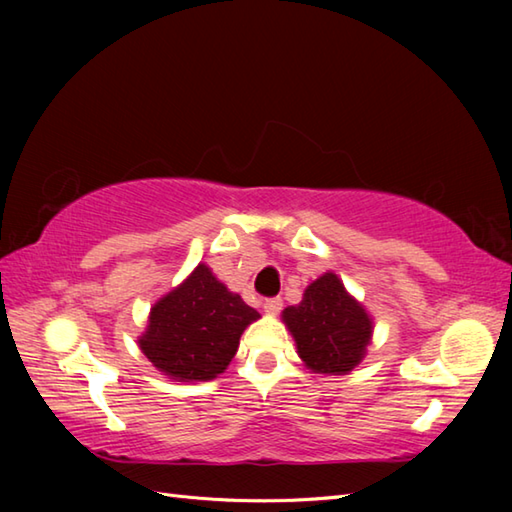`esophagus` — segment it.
<instances>
[{"instance_id":"34e87169","label":"esophagus","mask_w":512,"mask_h":512,"mask_svg":"<svg viewBox=\"0 0 512 512\" xmlns=\"http://www.w3.org/2000/svg\"><path fill=\"white\" fill-rule=\"evenodd\" d=\"M281 306H284V301H281V297H268L264 301V310L268 314H277L281 310Z\"/></svg>"}]
</instances>
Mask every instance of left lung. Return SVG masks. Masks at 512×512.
Listing matches in <instances>:
<instances>
[{
	"instance_id": "obj_1",
	"label": "left lung",
	"mask_w": 512,
	"mask_h": 512,
	"mask_svg": "<svg viewBox=\"0 0 512 512\" xmlns=\"http://www.w3.org/2000/svg\"><path fill=\"white\" fill-rule=\"evenodd\" d=\"M299 356L317 374H347L365 356L372 321L347 295L339 277L325 273L303 292L299 306L284 310Z\"/></svg>"
}]
</instances>
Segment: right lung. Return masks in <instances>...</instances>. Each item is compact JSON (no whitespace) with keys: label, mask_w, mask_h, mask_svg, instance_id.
<instances>
[{"label":"right lung","mask_w":512,"mask_h":512,"mask_svg":"<svg viewBox=\"0 0 512 512\" xmlns=\"http://www.w3.org/2000/svg\"><path fill=\"white\" fill-rule=\"evenodd\" d=\"M255 319L259 312L200 264L180 288L151 308L140 350L171 378L211 380L231 363L239 336Z\"/></svg>","instance_id":"add662e5"}]
</instances>
